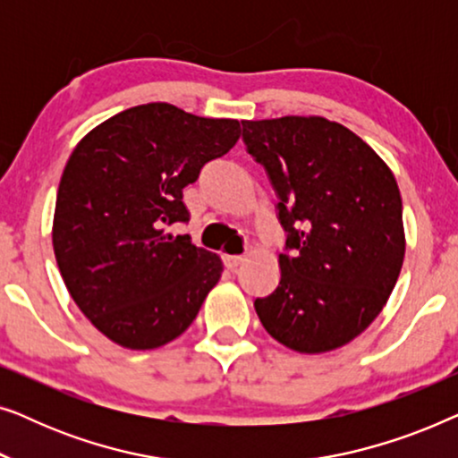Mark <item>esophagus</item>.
Instances as JSON below:
<instances>
[{
    "mask_svg": "<svg viewBox=\"0 0 458 458\" xmlns=\"http://www.w3.org/2000/svg\"><path fill=\"white\" fill-rule=\"evenodd\" d=\"M223 262H225V267L229 268V271H235V268L240 267L242 262H243V256H237V254H225V256H223Z\"/></svg>",
    "mask_w": 458,
    "mask_h": 458,
    "instance_id": "1",
    "label": "esophagus"
}]
</instances>
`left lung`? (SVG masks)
Wrapping results in <instances>:
<instances>
[{
    "label": "left lung",
    "mask_w": 458,
    "mask_h": 458,
    "mask_svg": "<svg viewBox=\"0 0 458 458\" xmlns=\"http://www.w3.org/2000/svg\"><path fill=\"white\" fill-rule=\"evenodd\" d=\"M285 231L281 277L256 298L262 327L304 354L352 342L384 309L404 260L403 198L384 160L321 116L242 121Z\"/></svg>",
    "instance_id": "1"
}]
</instances>
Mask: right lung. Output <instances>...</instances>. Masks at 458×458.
Segmentation results:
<instances>
[{"label": "right lung", "mask_w": 458, "mask_h": 458, "mask_svg": "<svg viewBox=\"0 0 458 458\" xmlns=\"http://www.w3.org/2000/svg\"><path fill=\"white\" fill-rule=\"evenodd\" d=\"M240 123L154 102L89 131L62 173L54 254L81 312L118 346L152 350L190 327L221 277L190 235L183 187L240 140Z\"/></svg>", "instance_id": "obj_1"}]
</instances>
